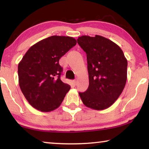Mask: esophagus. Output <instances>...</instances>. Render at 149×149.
Here are the masks:
<instances>
[{"label": "esophagus", "mask_w": 149, "mask_h": 149, "mask_svg": "<svg viewBox=\"0 0 149 149\" xmlns=\"http://www.w3.org/2000/svg\"><path fill=\"white\" fill-rule=\"evenodd\" d=\"M73 83H74V84L75 85L77 84V80H74V81H73Z\"/></svg>", "instance_id": "esophagus-1"}]
</instances>
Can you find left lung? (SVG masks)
Segmentation results:
<instances>
[{"label":"left lung","mask_w":149,"mask_h":149,"mask_svg":"<svg viewBox=\"0 0 149 149\" xmlns=\"http://www.w3.org/2000/svg\"><path fill=\"white\" fill-rule=\"evenodd\" d=\"M77 43L87 54L89 81L86 91L79 93L81 99L91 109H107L124 89L127 60L117 44L100 35H83Z\"/></svg>","instance_id":"left-lung-1"}]
</instances>
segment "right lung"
Returning a JSON list of instances; mask_svg holds the SVG:
<instances>
[{
	"instance_id": "1",
	"label": "right lung",
	"mask_w": 149,
	"mask_h": 149,
	"mask_svg": "<svg viewBox=\"0 0 149 149\" xmlns=\"http://www.w3.org/2000/svg\"><path fill=\"white\" fill-rule=\"evenodd\" d=\"M77 43L68 36L49 37L29 48L18 64L19 85L33 107L41 112L58 108L70 89L60 79V58Z\"/></svg>"
}]
</instances>
